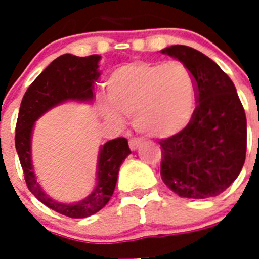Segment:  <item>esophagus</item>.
I'll return each instance as SVG.
<instances>
[{"label":"esophagus","instance_id":"34e87169","mask_svg":"<svg viewBox=\"0 0 259 259\" xmlns=\"http://www.w3.org/2000/svg\"><path fill=\"white\" fill-rule=\"evenodd\" d=\"M141 144H143V140H140V139H135L134 137V139L130 140V148H131V150H136Z\"/></svg>","mask_w":259,"mask_h":259}]
</instances>
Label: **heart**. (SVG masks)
<instances>
[{"label": "heart", "instance_id": "obj_1", "mask_svg": "<svg viewBox=\"0 0 259 259\" xmlns=\"http://www.w3.org/2000/svg\"><path fill=\"white\" fill-rule=\"evenodd\" d=\"M106 118H134L135 128L153 139H168L188 127L196 109V83L182 62L132 61L119 66L107 80Z\"/></svg>", "mask_w": 259, "mask_h": 259}]
</instances>
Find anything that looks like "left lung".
<instances>
[{"instance_id": "obj_1", "label": "left lung", "mask_w": 259, "mask_h": 259, "mask_svg": "<svg viewBox=\"0 0 259 259\" xmlns=\"http://www.w3.org/2000/svg\"><path fill=\"white\" fill-rule=\"evenodd\" d=\"M162 53L189 68L197 106L184 131L159 141L161 178L180 197H215L236 180L245 162V111L232 80L209 57L185 45Z\"/></svg>"}]
</instances>
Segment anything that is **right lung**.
<instances>
[{"mask_svg": "<svg viewBox=\"0 0 259 259\" xmlns=\"http://www.w3.org/2000/svg\"><path fill=\"white\" fill-rule=\"evenodd\" d=\"M100 58L97 54L88 57L63 54L54 59L23 96L15 127V148L28 189L49 209L70 218H87L100 211L109 202L115 189L119 167L131 153L127 139L118 137L107 141L101 148L98 155L97 184L88 197L75 203H61L50 198L35 178L31 159L32 130L42 114L62 102L68 100L92 101L95 81L100 76Z\"/></svg>", "mask_w": 259, "mask_h": 259, "instance_id": "1", "label": "right lung"}]
</instances>
